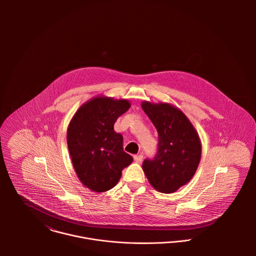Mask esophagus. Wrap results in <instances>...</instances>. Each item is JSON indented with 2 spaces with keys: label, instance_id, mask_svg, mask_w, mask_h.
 I'll return each mask as SVG.
<instances>
[{
  "label": "esophagus",
  "instance_id": "34e87169",
  "mask_svg": "<svg viewBox=\"0 0 256 256\" xmlns=\"http://www.w3.org/2000/svg\"><path fill=\"white\" fill-rule=\"evenodd\" d=\"M143 154H136V156H134V160L136 162H143Z\"/></svg>",
  "mask_w": 256,
  "mask_h": 256
}]
</instances>
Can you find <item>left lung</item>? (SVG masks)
Listing matches in <instances>:
<instances>
[{
  "instance_id": "1",
  "label": "left lung",
  "mask_w": 256,
  "mask_h": 256,
  "mask_svg": "<svg viewBox=\"0 0 256 256\" xmlns=\"http://www.w3.org/2000/svg\"><path fill=\"white\" fill-rule=\"evenodd\" d=\"M158 134V152L146 158L143 170L150 185L162 193H174L189 182L201 158L197 131L182 111L168 104L142 102Z\"/></svg>"
}]
</instances>
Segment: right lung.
Returning <instances> with one entry per match:
<instances>
[{
    "label": "right lung",
    "mask_w": 256,
    "mask_h": 256,
    "mask_svg": "<svg viewBox=\"0 0 256 256\" xmlns=\"http://www.w3.org/2000/svg\"><path fill=\"white\" fill-rule=\"evenodd\" d=\"M127 100L96 96L74 113L67 143L74 168L80 182L94 192H104L119 182L133 158L123 150V137L114 123L130 108Z\"/></svg>",
    "instance_id": "obj_1"
}]
</instances>
